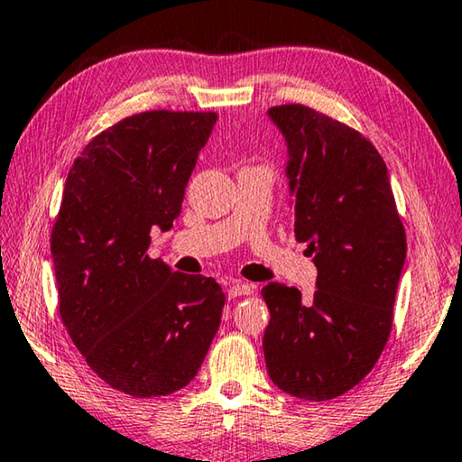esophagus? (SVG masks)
I'll list each match as a JSON object with an SVG mask.
<instances>
[{
	"mask_svg": "<svg viewBox=\"0 0 462 462\" xmlns=\"http://www.w3.org/2000/svg\"><path fill=\"white\" fill-rule=\"evenodd\" d=\"M254 285L246 282H234L228 290V298H238V296H248L253 294Z\"/></svg>",
	"mask_w": 462,
	"mask_h": 462,
	"instance_id": "esophagus-1",
	"label": "esophagus"
}]
</instances>
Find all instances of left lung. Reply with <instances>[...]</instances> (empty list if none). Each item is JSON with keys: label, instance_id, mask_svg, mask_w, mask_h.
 I'll list each match as a JSON object with an SVG mask.
<instances>
[{"label": "left lung", "instance_id": "8db88e82", "mask_svg": "<svg viewBox=\"0 0 462 462\" xmlns=\"http://www.w3.org/2000/svg\"><path fill=\"white\" fill-rule=\"evenodd\" d=\"M288 148L294 232L309 243L317 291L271 282L263 337L267 372L283 393L327 401L374 368L393 327L407 257L389 171L356 129L302 105L267 111Z\"/></svg>", "mask_w": 462, "mask_h": 462}]
</instances>
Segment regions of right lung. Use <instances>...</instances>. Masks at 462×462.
<instances>
[{
	"label": "right lung",
	"instance_id": "1",
	"mask_svg": "<svg viewBox=\"0 0 462 462\" xmlns=\"http://www.w3.org/2000/svg\"><path fill=\"white\" fill-rule=\"evenodd\" d=\"M216 113L150 111L102 131L76 158L51 234L60 312L97 374L162 397L199 372L226 296L216 280L150 259L171 230Z\"/></svg>",
	"mask_w": 462,
	"mask_h": 462
}]
</instances>
